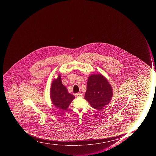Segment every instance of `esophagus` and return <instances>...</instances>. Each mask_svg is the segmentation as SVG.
<instances>
[{"mask_svg":"<svg viewBox=\"0 0 156 156\" xmlns=\"http://www.w3.org/2000/svg\"><path fill=\"white\" fill-rule=\"evenodd\" d=\"M76 95L78 97H80L82 96V94L80 93H78L76 94Z\"/></svg>","mask_w":156,"mask_h":156,"instance_id":"esophagus-1","label":"esophagus"}]
</instances>
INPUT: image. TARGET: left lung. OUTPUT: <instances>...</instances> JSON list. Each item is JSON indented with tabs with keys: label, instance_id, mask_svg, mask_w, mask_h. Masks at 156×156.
<instances>
[{
	"label": "left lung",
	"instance_id": "obj_1",
	"mask_svg": "<svg viewBox=\"0 0 156 156\" xmlns=\"http://www.w3.org/2000/svg\"><path fill=\"white\" fill-rule=\"evenodd\" d=\"M113 94L110 84L102 74H92L89 76L84 98L94 109L101 110L109 105Z\"/></svg>",
	"mask_w": 156,
	"mask_h": 156
}]
</instances>
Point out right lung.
<instances>
[{
    "instance_id": "1",
    "label": "right lung",
    "mask_w": 156,
    "mask_h": 156,
    "mask_svg": "<svg viewBox=\"0 0 156 156\" xmlns=\"http://www.w3.org/2000/svg\"><path fill=\"white\" fill-rule=\"evenodd\" d=\"M50 93L52 104L63 110H66L75 98V96L69 93L66 87L62 83L60 74H58L57 79L51 82Z\"/></svg>"
}]
</instances>
